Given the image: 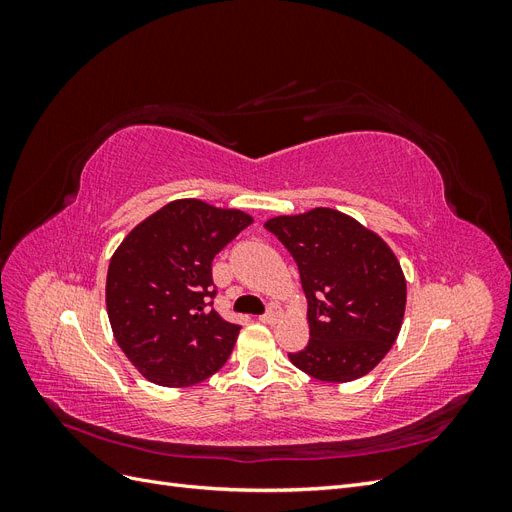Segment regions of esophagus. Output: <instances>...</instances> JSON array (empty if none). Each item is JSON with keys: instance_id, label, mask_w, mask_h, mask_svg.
<instances>
[{"instance_id": "34e87169", "label": "esophagus", "mask_w": 512, "mask_h": 512, "mask_svg": "<svg viewBox=\"0 0 512 512\" xmlns=\"http://www.w3.org/2000/svg\"><path fill=\"white\" fill-rule=\"evenodd\" d=\"M258 320L262 324H275L277 320H280V307H269V312L262 314Z\"/></svg>"}]
</instances>
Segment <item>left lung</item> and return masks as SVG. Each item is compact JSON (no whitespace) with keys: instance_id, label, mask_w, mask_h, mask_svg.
Returning <instances> with one entry per match:
<instances>
[{"instance_id":"1","label":"left lung","mask_w":512,"mask_h":512,"mask_svg":"<svg viewBox=\"0 0 512 512\" xmlns=\"http://www.w3.org/2000/svg\"><path fill=\"white\" fill-rule=\"evenodd\" d=\"M265 228L299 267L309 342L288 359L322 382L369 374L399 335L406 277L393 250L350 215L318 207L271 218Z\"/></svg>"}]
</instances>
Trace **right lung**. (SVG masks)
Wrapping results in <instances>:
<instances>
[{"label":"right lung","mask_w":512,"mask_h":512,"mask_svg":"<svg viewBox=\"0 0 512 512\" xmlns=\"http://www.w3.org/2000/svg\"><path fill=\"white\" fill-rule=\"evenodd\" d=\"M252 218L181 198L121 241L106 275V312L119 348L160 386H192L218 371L239 324L215 309L211 262Z\"/></svg>","instance_id":"1"}]
</instances>
